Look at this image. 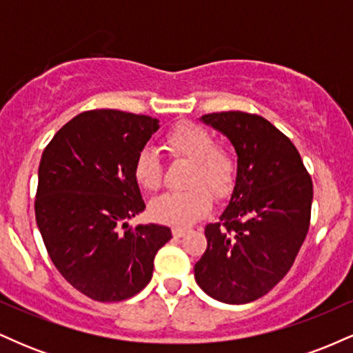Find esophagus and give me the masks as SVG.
Wrapping results in <instances>:
<instances>
[{
    "mask_svg": "<svg viewBox=\"0 0 353 353\" xmlns=\"http://www.w3.org/2000/svg\"><path fill=\"white\" fill-rule=\"evenodd\" d=\"M185 232H188V230H185V229H181V228H174V229H172V236L176 237V239H179V237H182V236H185Z\"/></svg>",
    "mask_w": 353,
    "mask_h": 353,
    "instance_id": "34e87169",
    "label": "esophagus"
}]
</instances>
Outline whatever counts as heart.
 Segmentation results:
<instances>
[{
    "mask_svg": "<svg viewBox=\"0 0 353 353\" xmlns=\"http://www.w3.org/2000/svg\"><path fill=\"white\" fill-rule=\"evenodd\" d=\"M165 149L174 157L189 161L188 185L184 192H168L151 202V216L163 224L188 228L209 212L212 205L208 188L214 196L225 197L232 190L236 161L199 124L176 125L165 136ZM134 179L144 190H157L163 184V164L152 149H143L136 157Z\"/></svg>",
    "mask_w": 353,
    "mask_h": 353,
    "instance_id": "b5f03b06",
    "label": "heart"
}]
</instances>
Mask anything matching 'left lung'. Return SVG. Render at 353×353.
<instances>
[{"instance_id": "left-lung-1", "label": "left lung", "mask_w": 353, "mask_h": 353, "mask_svg": "<svg viewBox=\"0 0 353 353\" xmlns=\"http://www.w3.org/2000/svg\"><path fill=\"white\" fill-rule=\"evenodd\" d=\"M201 121L234 145L237 176L219 222L205 225L208 249L194 277L210 297L239 305L290 270L309 232L314 188L292 141L262 116L228 111Z\"/></svg>"}]
</instances>
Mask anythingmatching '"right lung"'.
I'll return each instance as SVG.
<instances>
[{
    "label": "right lung",
    "mask_w": 353,
    "mask_h": 353,
    "mask_svg": "<svg viewBox=\"0 0 353 353\" xmlns=\"http://www.w3.org/2000/svg\"><path fill=\"white\" fill-rule=\"evenodd\" d=\"M157 129L156 117L94 109L72 117L43 151L36 224L56 269L92 301L141 292L172 237L165 225L128 224L145 209L134 163Z\"/></svg>",
    "instance_id": "add662e5"
}]
</instances>
